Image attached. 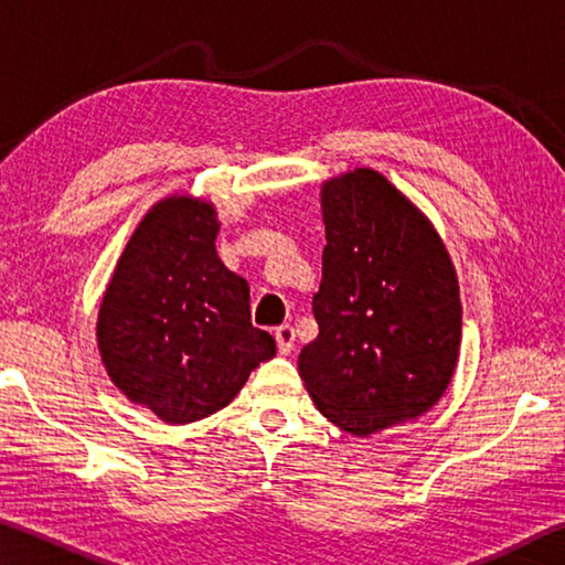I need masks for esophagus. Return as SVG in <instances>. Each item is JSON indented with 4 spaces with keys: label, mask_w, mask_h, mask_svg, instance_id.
Segmentation results:
<instances>
[{
    "label": "esophagus",
    "mask_w": 565,
    "mask_h": 565,
    "mask_svg": "<svg viewBox=\"0 0 565 565\" xmlns=\"http://www.w3.org/2000/svg\"><path fill=\"white\" fill-rule=\"evenodd\" d=\"M274 339H276V347H279V353H291L294 349V341H296V333L291 323H281V327H276L274 331Z\"/></svg>",
    "instance_id": "obj_1"
}]
</instances>
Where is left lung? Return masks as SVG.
<instances>
[{
    "mask_svg": "<svg viewBox=\"0 0 565 565\" xmlns=\"http://www.w3.org/2000/svg\"><path fill=\"white\" fill-rule=\"evenodd\" d=\"M321 212L319 337L301 349L299 376L331 424L371 436L426 414L448 388L458 279L431 222L374 169L329 179Z\"/></svg>",
    "mask_w": 565,
    "mask_h": 565,
    "instance_id": "obj_1",
    "label": "left lung"
}]
</instances>
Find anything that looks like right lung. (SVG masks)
Here are the masks:
<instances>
[{"mask_svg":"<svg viewBox=\"0 0 565 565\" xmlns=\"http://www.w3.org/2000/svg\"><path fill=\"white\" fill-rule=\"evenodd\" d=\"M216 234L209 202L161 199L104 291L97 343L107 374L167 424L216 414L276 353L271 333L252 327L248 284L218 259Z\"/></svg>","mask_w":565,"mask_h":565,"instance_id":"add662e5","label":"right lung"}]
</instances>
